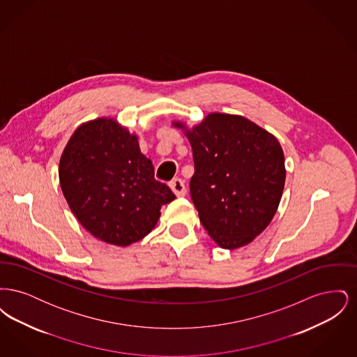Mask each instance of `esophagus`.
I'll return each instance as SVG.
<instances>
[{
	"label": "esophagus",
	"instance_id": "obj_1",
	"mask_svg": "<svg viewBox=\"0 0 357 357\" xmlns=\"http://www.w3.org/2000/svg\"><path fill=\"white\" fill-rule=\"evenodd\" d=\"M170 187L176 197H185L186 195V186H185L182 179H179V178L172 179L170 182Z\"/></svg>",
	"mask_w": 357,
	"mask_h": 357
}]
</instances>
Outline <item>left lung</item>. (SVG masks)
Returning a JSON list of instances; mask_svg holds the SVG:
<instances>
[{"mask_svg": "<svg viewBox=\"0 0 357 357\" xmlns=\"http://www.w3.org/2000/svg\"><path fill=\"white\" fill-rule=\"evenodd\" d=\"M186 135L194 159L190 195L204 230L223 249L250 243L281 201L285 159L278 140L253 121L227 114L206 116Z\"/></svg>", "mask_w": 357, "mask_h": 357, "instance_id": "1", "label": "left lung"}]
</instances>
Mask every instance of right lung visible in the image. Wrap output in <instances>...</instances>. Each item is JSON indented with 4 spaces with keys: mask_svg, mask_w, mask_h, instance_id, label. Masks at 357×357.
Masks as SVG:
<instances>
[{
    "mask_svg": "<svg viewBox=\"0 0 357 357\" xmlns=\"http://www.w3.org/2000/svg\"><path fill=\"white\" fill-rule=\"evenodd\" d=\"M60 186L72 213L93 237L127 246L156 225L162 204L175 199L153 176L137 137L112 119L82 124L60 159Z\"/></svg>",
    "mask_w": 357,
    "mask_h": 357,
    "instance_id": "right-lung-1",
    "label": "right lung"
}]
</instances>
